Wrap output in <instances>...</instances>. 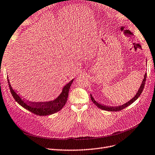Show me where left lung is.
Instances as JSON below:
<instances>
[{
	"label": "left lung",
	"mask_w": 155,
	"mask_h": 155,
	"mask_svg": "<svg viewBox=\"0 0 155 155\" xmlns=\"http://www.w3.org/2000/svg\"><path fill=\"white\" fill-rule=\"evenodd\" d=\"M147 62V61H146ZM146 77H147V73L146 72L145 74H144V79L143 80H142V83L140 86V87L137 92V94H135V95L132 98V99H130L129 101H128L127 102H126L125 104L121 105V106H116V107H109V106H104V105H102L100 103L97 102L94 98L93 97V96L91 95V94H90V98H91V101L94 103V104L96 105V106L98 107L99 109H101L102 110H107V111H119V110H121L123 109H125V107H128V106H130V105L132 104L133 102H134L139 97V96L140 95V94H142V91H143V89H144V85H145V83H146Z\"/></svg>",
	"instance_id": "obj_1"
}]
</instances>
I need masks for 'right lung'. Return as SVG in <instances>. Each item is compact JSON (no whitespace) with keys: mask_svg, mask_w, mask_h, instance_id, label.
<instances>
[{"mask_svg":"<svg viewBox=\"0 0 155 155\" xmlns=\"http://www.w3.org/2000/svg\"><path fill=\"white\" fill-rule=\"evenodd\" d=\"M74 79H72L70 82L64 86L60 94L53 101L40 102H26L22 99L20 95L13 89L9 82V78L8 77V81L9 87L12 95L16 102L19 104L23 108L30 111L36 115L39 116H49L56 113L63 108L67 102L69 91L71 86L74 81Z\"/></svg>","mask_w":155,"mask_h":155,"instance_id":"add662e5","label":"right lung"}]
</instances>
